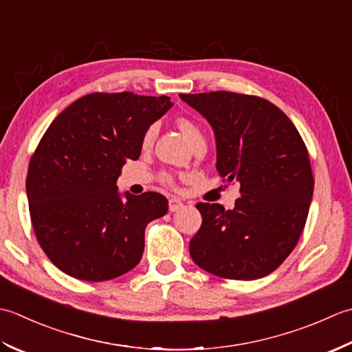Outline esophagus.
<instances>
[{"mask_svg":"<svg viewBox=\"0 0 352 352\" xmlns=\"http://www.w3.org/2000/svg\"><path fill=\"white\" fill-rule=\"evenodd\" d=\"M182 208H184V204H182L179 199L171 197V199L168 200V210H170L171 212H176V211H179V210H182Z\"/></svg>","mask_w":352,"mask_h":352,"instance_id":"esophagus-1","label":"esophagus"}]
</instances>
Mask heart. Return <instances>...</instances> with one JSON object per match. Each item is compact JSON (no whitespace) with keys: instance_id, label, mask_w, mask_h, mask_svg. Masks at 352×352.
<instances>
[{"instance_id":"1","label":"heart","mask_w":352,"mask_h":352,"mask_svg":"<svg viewBox=\"0 0 352 352\" xmlns=\"http://www.w3.org/2000/svg\"><path fill=\"white\" fill-rule=\"evenodd\" d=\"M177 127H179V131L182 132L185 138L188 140V142H191L192 140L197 138V136H202V132H200L199 126L196 123H192V121L188 120V118L179 120ZM152 136H153V129H150V131H147V133L144 136V144H148V142L152 141ZM162 181L166 184H173V179H171V176H168V175H164Z\"/></svg>"}]
</instances>
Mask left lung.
<instances>
[{
    "label": "left lung",
    "instance_id": "obj_1",
    "mask_svg": "<svg viewBox=\"0 0 352 352\" xmlns=\"http://www.w3.org/2000/svg\"><path fill=\"white\" fill-rule=\"evenodd\" d=\"M211 124L219 175L239 181L234 210L197 204L202 226L190 255L210 274L250 281L272 274L305 226L314 179L298 129L267 100L216 91L181 94Z\"/></svg>",
    "mask_w": 352,
    "mask_h": 352
}]
</instances>
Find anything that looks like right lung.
<instances>
[{"instance_id": "obj_1", "label": "right lung", "mask_w": 352, "mask_h": 352, "mask_svg": "<svg viewBox=\"0 0 352 352\" xmlns=\"http://www.w3.org/2000/svg\"><path fill=\"white\" fill-rule=\"evenodd\" d=\"M170 97L94 92L60 112L42 136L27 175L32 225L63 274L82 281L124 275L144 252L146 226L168 202L160 192L121 195L117 179L140 157L144 135Z\"/></svg>"}]
</instances>
